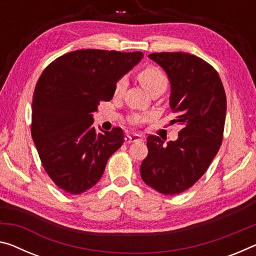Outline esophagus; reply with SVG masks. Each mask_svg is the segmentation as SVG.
I'll use <instances>...</instances> for the list:
<instances>
[{
  "label": "esophagus",
  "mask_w": 256,
  "mask_h": 256,
  "mask_svg": "<svg viewBox=\"0 0 256 256\" xmlns=\"http://www.w3.org/2000/svg\"><path fill=\"white\" fill-rule=\"evenodd\" d=\"M126 143H132V142H140L143 140V137L140 135H137V134H127L124 136Z\"/></svg>",
  "instance_id": "1"
}]
</instances>
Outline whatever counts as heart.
<instances>
[{"instance_id": "obj_1", "label": "heart", "mask_w": 256, "mask_h": 256, "mask_svg": "<svg viewBox=\"0 0 256 256\" xmlns=\"http://www.w3.org/2000/svg\"><path fill=\"white\" fill-rule=\"evenodd\" d=\"M138 81L140 84L143 86L145 90H148V92H153L154 89L158 88H166L167 86V78L164 74L161 72L159 68H154V66H148V68H145L142 70L138 73ZM127 87V80L124 78H120L118 81L116 86V95H120V94L124 92V90ZM143 116H135L132 119V122H140V121L144 120Z\"/></svg>"}]
</instances>
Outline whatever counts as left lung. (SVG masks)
Masks as SVG:
<instances>
[{"mask_svg":"<svg viewBox=\"0 0 256 256\" xmlns=\"http://www.w3.org/2000/svg\"><path fill=\"white\" fill-rule=\"evenodd\" d=\"M166 72L170 84L169 106L172 122L182 129L178 138L164 143L148 137V154L140 164V178L164 194L188 190L205 174L221 146L226 97L218 73L194 54L156 52L148 54Z\"/></svg>","mask_w":256,"mask_h":256,"instance_id":"1","label":"left lung"}]
</instances>
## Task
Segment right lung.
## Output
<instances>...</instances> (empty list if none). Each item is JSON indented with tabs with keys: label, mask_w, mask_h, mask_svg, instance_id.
Returning <instances> with one entry per match:
<instances>
[{
	"label": "right lung",
	"mask_w": 256,
	"mask_h": 256,
	"mask_svg": "<svg viewBox=\"0 0 256 256\" xmlns=\"http://www.w3.org/2000/svg\"><path fill=\"white\" fill-rule=\"evenodd\" d=\"M142 52L76 50L58 57L38 78L32 102V138L50 178L80 194L100 180L124 140L121 128L97 134L94 112L113 98L116 82Z\"/></svg>",
	"instance_id": "obj_1"
}]
</instances>
